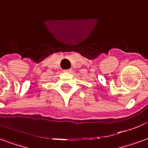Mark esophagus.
Listing matches in <instances>:
<instances>
[{
    "mask_svg": "<svg viewBox=\"0 0 148 148\" xmlns=\"http://www.w3.org/2000/svg\"><path fill=\"white\" fill-rule=\"evenodd\" d=\"M71 71H72V70H71V69H67V70H65V72H69V73H70V72H71Z\"/></svg>",
    "mask_w": 148,
    "mask_h": 148,
    "instance_id": "obj_1",
    "label": "esophagus"
}]
</instances>
